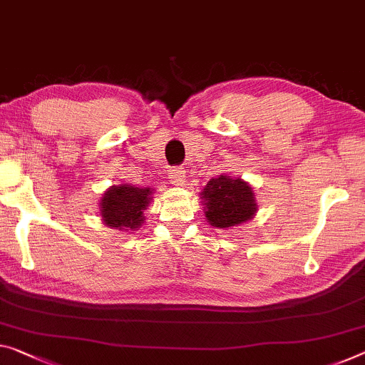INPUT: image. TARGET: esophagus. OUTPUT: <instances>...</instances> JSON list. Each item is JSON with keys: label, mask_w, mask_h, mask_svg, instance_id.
<instances>
[{"label": "esophagus", "mask_w": 365, "mask_h": 365, "mask_svg": "<svg viewBox=\"0 0 365 365\" xmlns=\"http://www.w3.org/2000/svg\"><path fill=\"white\" fill-rule=\"evenodd\" d=\"M168 175H170L173 186H184V182H186V170L184 168H171Z\"/></svg>", "instance_id": "obj_1"}]
</instances>
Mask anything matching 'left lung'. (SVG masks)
<instances>
[{
    "instance_id": "1",
    "label": "left lung",
    "mask_w": 365,
    "mask_h": 365,
    "mask_svg": "<svg viewBox=\"0 0 365 365\" xmlns=\"http://www.w3.org/2000/svg\"><path fill=\"white\" fill-rule=\"evenodd\" d=\"M205 218L212 227L230 228L248 222L256 214L253 187L240 178L222 175L210 179L200 192Z\"/></svg>"
}]
</instances>
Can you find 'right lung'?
Returning <instances> with one entry per match:
<instances>
[{"mask_svg":"<svg viewBox=\"0 0 365 365\" xmlns=\"http://www.w3.org/2000/svg\"><path fill=\"white\" fill-rule=\"evenodd\" d=\"M151 200L150 187H135L130 184L112 186L101 199V217L106 225L115 230H137L145 220L143 210Z\"/></svg>","mask_w":365,"mask_h":365,"instance_id":"1","label":"right lung"}]
</instances>
